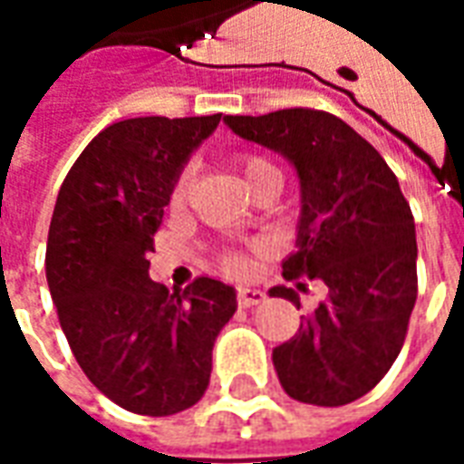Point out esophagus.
<instances>
[{
    "label": "esophagus",
    "mask_w": 464,
    "mask_h": 464,
    "mask_svg": "<svg viewBox=\"0 0 464 464\" xmlns=\"http://www.w3.org/2000/svg\"><path fill=\"white\" fill-rule=\"evenodd\" d=\"M266 301V293L258 288H238V305L241 308H256Z\"/></svg>",
    "instance_id": "obj_1"
}]
</instances>
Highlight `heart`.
<instances>
[{
	"label": "heart",
	"mask_w": 464,
	"mask_h": 464,
	"mask_svg": "<svg viewBox=\"0 0 464 464\" xmlns=\"http://www.w3.org/2000/svg\"><path fill=\"white\" fill-rule=\"evenodd\" d=\"M241 179L248 191H256L258 186H263V183H271V181H276L278 186H281V171H278V166L268 161V159H263V156H246V159H243ZM188 188H191V173L181 171L179 173V179L173 181V188H171L173 211L183 208V203H186V198H188ZM221 263L226 271L236 273V276L248 268V261L243 258L241 253H228V256H223Z\"/></svg>",
	"instance_id": "obj_1"
}]
</instances>
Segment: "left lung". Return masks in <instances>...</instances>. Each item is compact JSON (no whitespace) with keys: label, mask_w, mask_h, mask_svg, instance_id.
Here are the masks:
<instances>
[{"label":"left lung","mask_w":464,"mask_h":464,"mask_svg":"<svg viewBox=\"0 0 464 464\" xmlns=\"http://www.w3.org/2000/svg\"><path fill=\"white\" fill-rule=\"evenodd\" d=\"M223 121L295 169L298 251L283 261V278L298 291L301 278L328 288L291 341L273 348L278 380L293 400L348 405L395 362L418 298L415 221L398 179L358 131L325 111L283 109ZM268 293L298 305L293 288Z\"/></svg>","instance_id":"left-lung-1"}]
</instances>
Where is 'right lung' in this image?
I'll return each instance as SVG.
<instances>
[{
	"mask_svg": "<svg viewBox=\"0 0 464 464\" xmlns=\"http://www.w3.org/2000/svg\"><path fill=\"white\" fill-rule=\"evenodd\" d=\"M221 114L139 116L96 133L56 196L46 283L69 348L106 398L176 415L203 398L213 343L238 308L208 276L169 293L149 278L153 233L191 153Z\"/></svg>",
	"mask_w": 464,
	"mask_h": 464,
	"instance_id": "right-lung-1",
	"label": "right lung"
}]
</instances>
